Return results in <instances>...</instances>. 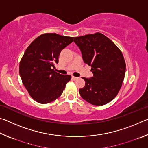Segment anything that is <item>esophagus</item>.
<instances>
[{
	"instance_id": "obj_1",
	"label": "esophagus",
	"mask_w": 148,
	"mask_h": 148,
	"mask_svg": "<svg viewBox=\"0 0 148 148\" xmlns=\"http://www.w3.org/2000/svg\"><path fill=\"white\" fill-rule=\"evenodd\" d=\"M72 79H73V80H76V79H78V77H75V76H72Z\"/></svg>"
}]
</instances>
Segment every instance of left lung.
Segmentation results:
<instances>
[{"label": "left lung", "mask_w": 148, "mask_h": 148, "mask_svg": "<svg viewBox=\"0 0 148 148\" xmlns=\"http://www.w3.org/2000/svg\"><path fill=\"white\" fill-rule=\"evenodd\" d=\"M84 62L91 67L93 77L79 89L81 97L92 105L102 106L118 94L123 82L126 64L121 50L101 32L74 37Z\"/></svg>", "instance_id": "1"}]
</instances>
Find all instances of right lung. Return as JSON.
Returning <instances> with one entry per match:
<instances>
[{"instance_id":"add662e5","label":"right lung","mask_w":148,"mask_h":148,"mask_svg":"<svg viewBox=\"0 0 148 148\" xmlns=\"http://www.w3.org/2000/svg\"><path fill=\"white\" fill-rule=\"evenodd\" d=\"M74 37L56 33L39 36L29 45L19 63V74L29 95L40 104H47L61 96L70 75L54 71L62 49L73 42ZM54 69H53V68Z\"/></svg>"}]
</instances>
